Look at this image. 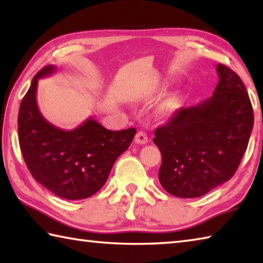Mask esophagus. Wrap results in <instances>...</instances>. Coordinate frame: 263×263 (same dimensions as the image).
<instances>
[{"instance_id":"1","label":"esophagus","mask_w":263,"mask_h":263,"mask_svg":"<svg viewBox=\"0 0 263 263\" xmlns=\"http://www.w3.org/2000/svg\"><path fill=\"white\" fill-rule=\"evenodd\" d=\"M135 141L137 142V144H141V145H144V144H146V142L148 141V137H147V133H146L145 131H139L136 135V137H135Z\"/></svg>"}]
</instances>
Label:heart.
<instances>
[{
	"mask_svg": "<svg viewBox=\"0 0 263 263\" xmlns=\"http://www.w3.org/2000/svg\"><path fill=\"white\" fill-rule=\"evenodd\" d=\"M164 110H166L167 112H169V105H166V106H164Z\"/></svg>",
	"mask_w": 263,
	"mask_h": 263,
	"instance_id": "heart-1",
	"label": "heart"
}]
</instances>
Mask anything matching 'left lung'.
<instances>
[{
  "label": "left lung",
  "instance_id": "obj_1",
  "mask_svg": "<svg viewBox=\"0 0 263 263\" xmlns=\"http://www.w3.org/2000/svg\"><path fill=\"white\" fill-rule=\"evenodd\" d=\"M217 73L211 97L177 110L154 133L162 157L160 183L176 197H199L229 181L246 152L254 124L246 87L224 65Z\"/></svg>",
  "mask_w": 263,
  "mask_h": 263
}]
</instances>
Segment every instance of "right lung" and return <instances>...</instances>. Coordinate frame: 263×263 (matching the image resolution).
<instances>
[{"label": "right lung", "mask_w": 263, "mask_h": 263, "mask_svg": "<svg viewBox=\"0 0 263 263\" xmlns=\"http://www.w3.org/2000/svg\"><path fill=\"white\" fill-rule=\"evenodd\" d=\"M57 70L47 65L35 74L18 112L22 154L34 180L65 199H83L96 194L108 180L111 168L136 136L135 127L106 130L88 118L65 131L47 122L37 105L38 80Z\"/></svg>", "instance_id": "1"}]
</instances>
